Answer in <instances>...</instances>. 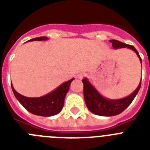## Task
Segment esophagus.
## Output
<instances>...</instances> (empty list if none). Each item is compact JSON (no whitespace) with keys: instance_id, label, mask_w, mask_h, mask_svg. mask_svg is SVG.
<instances>
[{"instance_id":"34e87169","label":"esophagus","mask_w":150,"mask_h":150,"mask_svg":"<svg viewBox=\"0 0 150 150\" xmlns=\"http://www.w3.org/2000/svg\"><path fill=\"white\" fill-rule=\"evenodd\" d=\"M84 75H85L84 73H83V72L79 73V74H77V78L79 79H82L83 78V76H84Z\"/></svg>"}]
</instances>
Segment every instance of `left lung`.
<instances>
[{"label": "left lung", "mask_w": 150, "mask_h": 150, "mask_svg": "<svg viewBox=\"0 0 150 150\" xmlns=\"http://www.w3.org/2000/svg\"><path fill=\"white\" fill-rule=\"evenodd\" d=\"M110 42L112 43V47L114 49L127 48L132 50L135 53L137 54L140 59V62L142 64V60L139 55L137 50L132 45L125 44L116 40H110ZM83 83V94H84V99L86 101L88 109L93 112L94 114L103 116H116L122 112L127 107L131 104L135 96L138 93L139 90L141 86V82H140L139 86L133 93L131 94L129 96L118 100H111V99L105 98L102 96L98 91L95 89V87L89 83L86 78L82 80Z\"/></svg>", "instance_id": "obj_1"}]
</instances>
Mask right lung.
<instances>
[{"instance_id":"add662e5","label":"right lung","mask_w":150,"mask_h":150,"mask_svg":"<svg viewBox=\"0 0 150 150\" xmlns=\"http://www.w3.org/2000/svg\"><path fill=\"white\" fill-rule=\"evenodd\" d=\"M47 37H39L28 41L33 40H46ZM74 80V78L64 83L59 86L56 89L52 91L50 93L39 97V98H28L18 93L11 84L13 92L19 101L28 112L34 115L41 116H51L58 114L62 110L64 106V98L69 91L71 82Z\"/></svg>"}]
</instances>
